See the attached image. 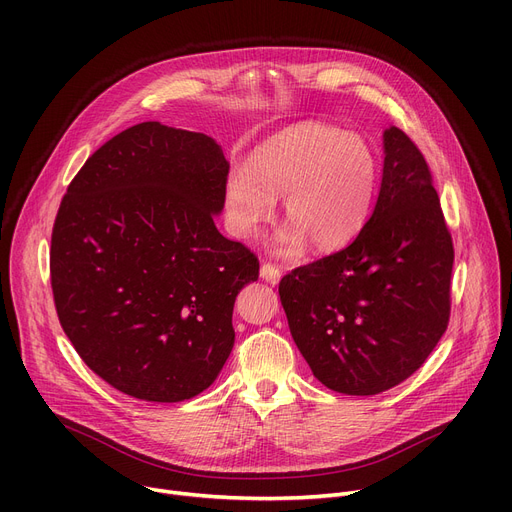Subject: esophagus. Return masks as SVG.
Segmentation results:
<instances>
[{
    "mask_svg": "<svg viewBox=\"0 0 512 512\" xmlns=\"http://www.w3.org/2000/svg\"><path fill=\"white\" fill-rule=\"evenodd\" d=\"M259 274H261V278H263L265 282H270V284H278V282H280V276H282L280 267L274 265V263H263Z\"/></svg>",
    "mask_w": 512,
    "mask_h": 512,
    "instance_id": "1",
    "label": "esophagus"
}]
</instances>
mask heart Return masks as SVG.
Returning a JSON list of instances; mask_svg holds the SVG:
<instances>
[{"label":"heart","instance_id":"obj_1","mask_svg":"<svg viewBox=\"0 0 512 512\" xmlns=\"http://www.w3.org/2000/svg\"><path fill=\"white\" fill-rule=\"evenodd\" d=\"M378 188V161L357 134L305 124L261 145L251 168H230L224 184L226 222L234 236L255 238L284 197L290 222L276 236L280 253L307 238L321 251L348 245L365 226Z\"/></svg>","mask_w":512,"mask_h":512}]
</instances>
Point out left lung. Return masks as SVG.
I'll list each match as a JSON object with an SVG mask.
<instances>
[{
  "mask_svg": "<svg viewBox=\"0 0 512 512\" xmlns=\"http://www.w3.org/2000/svg\"><path fill=\"white\" fill-rule=\"evenodd\" d=\"M378 203L351 245L280 280L290 334L334 392L380 394L434 351L450 319L452 236L419 147L384 132Z\"/></svg>",
  "mask_w": 512,
  "mask_h": 512,
  "instance_id": "1",
  "label": "left lung"
}]
</instances>
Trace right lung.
Here are the masks:
<instances>
[{
  "label": "right lung",
  "instance_id": "add662e5",
  "mask_svg": "<svg viewBox=\"0 0 512 512\" xmlns=\"http://www.w3.org/2000/svg\"><path fill=\"white\" fill-rule=\"evenodd\" d=\"M228 170L207 134L141 122L101 145L60 203L49 249L60 324L128 396L193 398L232 353L236 294L259 259L213 224Z\"/></svg>",
  "mask_w": 512,
  "mask_h": 512
}]
</instances>
